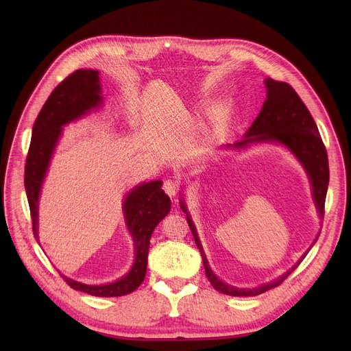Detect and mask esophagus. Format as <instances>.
<instances>
[{
	"mask_svg": "<svg viewBox=\"0 0 351 351\" xmlns=\"http://www.w3.org/2000/svg\"><path fill=\"white\" fill-rule=\"evenodd\" d=\"M162 189H164V191L169 197H175L178 194V191H179V183L176 180H173V179H168V180L164 182Z\"/></svg>",
	"mask_w": 351,
	"mask_h": 351,
	"instance_id": "34e87169",
	"label": "esophagus"
}]
</instances>
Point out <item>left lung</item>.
I'll use <instances>...</instances> for the list:
<instances>
[{
    "label": "left lung",
    "instance_id": "8db88e82",
    "mask_svg": "<svg viewBox=\"0 0 351 351\" xmlns=\"http://www.w3.org/2000/svg\"><path fill=\"white\" fill-rule=\"evenodd\" d=\"M265 87H267V99L263 106L261 112L258 114L253 125L250 126V129L247 130L241 141H237L234 144H228L226 147L240 149V148H245L248 144L265 143V141H278L286 145L295 156V158L304 167L313 186V197H314L317 210L319 213V217L324 218L325 198H326V191L329 184V164H328L326 148L319 136L317 123L314 122L306 104L302 101V98L298 97V94L294 91V88L290 84L268 77L265 79ZM180 208L183 213H186L190 230L194 236L199 253H202L203 264H204V269L208 280L211 282L215 290L223 294L248 297V295H258L261 293H265L279 286L298 267V264L304 260V257L310 252V250H307V253L300 258L297 264H294L287 272H285L282 276H279L278 279L269 283H265L253 289L234 287L218 279L217 275L211 271L207 257L204 254V250L202 247V243H199L198 234L195 232L194 223L187 213V207L183 202V198H180ZM315 241L317 239L313 241V245Z\"/></svg>",
    "mask_w": 351,
    "mask_h": 351
}]
</instances>
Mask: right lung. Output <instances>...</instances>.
Returning a JSON list of instances; mask_svg holds the SVG:
<instances>
[{"mask_svg": "<svg viewBox=\"0 0 351 351\" xmlns=\"http://www.w3.org/2000/svg\"><path fill=\"white\" fill-rule=\"evenodd\" d=\"M101 103L98 71L77 69L49 94L36 118L25 165V189L36 240H38L40 190L57 141L62 134V126L82 118ZM161 184V180L141 183L126 194L123 202L125 221L134 244V263L130 271L112 283L98 286L84 285L61 275L72 289L97 297H119L134 291L141 285L147 272L149 239L171 210V199Z\"/></svg>", "mask_w": 351, "mask_h": 351, "instance_id": "add662e5", "label": "right lung"}]
</instances>
